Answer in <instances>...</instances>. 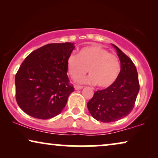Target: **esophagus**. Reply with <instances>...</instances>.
<instances>
[{
    "label": "esophagus",
    "mask_w": 158,
    "mask_h": 158,
    "mask_svg": "<svg viewBox=\"0 0 158 158\" xmlns=\"http://www.w3.org/2000/svg\"><path fill=\"white\" fill-rule=\"evenodd\" d=\"M83 88V86H82V85H75V90H81Z\"/></svg>",
    "instance_id": "obj_1"
}]
</instances>
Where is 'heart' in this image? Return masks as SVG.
<instances>
[{"label":"heart","instance_id":"1","mask_svg":"<svg viewBox=\"0 0 158 158\" xmlns=\"http://www.w3.org/2000/svg\"><path fill=\"white\" fill-rule=\"evenodd\" d=\"M88 69L90 75L81 81L107 88L117 79L121 64L117 56L99 45L93 44L81 48L77 56L72 54L67 59V70L73 80L81 77Z\"/></svg>","mask_w":158,"mask_h":158}]
</instances>
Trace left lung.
Returning <instances> with one entry per match:
<instances>
[{
    "mask_svg": "<svg viewBox=\"0 0 158 158\" xmlns=\"http://www.w3.org/2000/svg\"><path fill=\"white\" fill-rule=\"evenodd\" d=\"M121 70L116 81L106 89L97 90L87 103L90 114L97 121L113 122L132 111L139 90L137 68L128 56L116 45Z\"/></svg>",
    "mask_w": 158,
    "mask_h": 158,
    "instance_id": "left-lung-1",
    "label": "left lung"
}]
</instances>
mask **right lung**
<instances>
[{
  "instance_id": "1",
  "label": "right lung",
  "mask_w": 158,
  "mask_h": 158,
  "mask_svg": "<svg viewBox=\"0 0 158 158\" xmlns=\"http://www.w3.org/2000/svg\"><path fill=\"white\" fill-rule=\"evenodd\" d=\"M73 43H52L32 52L15 77L19 107L32 117L48 119L61 113L74 87L67 75Z\"/></svg>"
}]
</instances>
